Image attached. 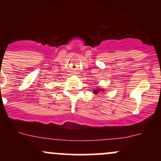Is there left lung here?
Returning a JSON list of instances; mask_svg holds the SVG:
<instances>
[{"label": "left lung", "mask_w": 161, "mask_h": 161, "mask_svg": "<svg viewBox=\"0 0 161 161\" xmlns=\"http://www.w3.org/2000/svg\"><path fill=\"white\" fill-rule=\"evenodd\" d=\"M99 91H100L99 89H97V90H95V91H94V92H94V93H95V94H97V93H98V92H99Z\"/></svg>", "instance_id": "8db88e82"}]
</instances>
